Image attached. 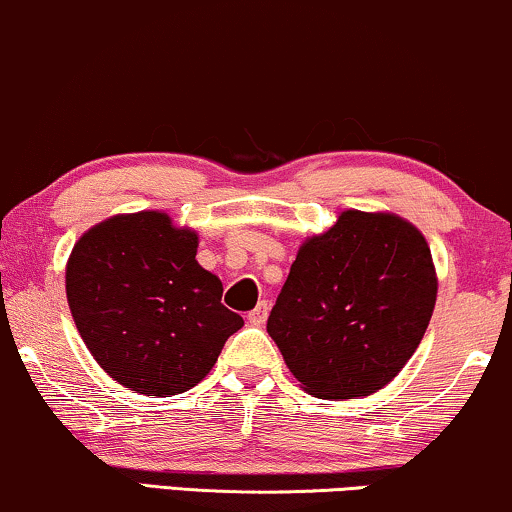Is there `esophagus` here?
Instances as JSON below:
<instances>
[{"label": "esophagus", "instance_id": "1", "mask_svg": "<svg viewBox=\"0 0 512 512\" xmlns=\"http://www.w3.org/2000/svg\"><path fill=\"white\" fill-rule=\"evenodd\" d=\"M267 316H269V302H260L257 304L255 309H252V312L248 314V319H250V323H255V326H262L264 321H267Z\"/></svg>", "mask_w": 512, "mask_h": 512}]
</instances>
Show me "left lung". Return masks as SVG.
Wrapping results in <instances>:
<instances>
[{
    "instance_id": "1",
    "label": "left lung",
    "mask_w": 512,
    "mask_h": 512,
    "mask_svg": "<svg viewBox=\"0 0 512 512\" xmlns=\"http://www.w3.org/2000/svg\"><path fill=\"white\" fill-rule=\"evenodd\" d=\"M435 300V264L416 226L345 210L300 245L267 331L309 394L368 397L413 357Z\"/></svg>"
}]
</instances>
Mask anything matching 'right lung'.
I'll use <instances>...</instances> for the list:
<instances>
[{
    "label": "right lung",
    "mask_w": 512,
    "mask_h": 512,
    "mask_svg": "<svg viewBox=\"0 0 512 512\" xmlns=\"http://www.w3.org/2000/svg\"><path fill=\"white\" fill-rule=\"evenodd\" d=\"M196 252V231L158 210L106 219L70 252L66 295L77 331L96 364L129 390H191L243 326Z\"/></svg>",
    "instance_id": "1"
}]
</instances>
